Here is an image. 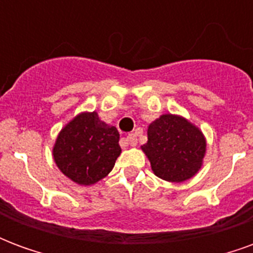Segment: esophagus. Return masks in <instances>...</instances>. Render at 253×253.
<instances>
[{
    "label": "esophagus",
    "mask_w": 253,
    "mask_h": 253,
    "mask_svg": "<svg viewBox=\"0 0 253 253\" xmlns=\"http://www.w3.org/2000/svg\"><path fill=\"white\" fill-rule=\"evenodd\" d=\"M125 141H126V143H128L130 146H135L138 142L137 135H135V134H128V135L125 138Z\"/></svg>",
    "instance_id": "obj_1"
}]
</instances>
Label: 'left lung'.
<instances>
[{
    "label": "left lung",
    "instance_id": "1",
    "mask_svg": "<svg viewBox=\"0 0 253 253\" xmlns=\"http://www.w3.org/2000/svg\"><path fill=\"white\" fill-rule=\"evenodd\" d=\"M160 179L181 183L202 168L206 138L190 121L180 115L164 114L148 127V142L141 146Z\"/></svg>",
    "mask_w": 253,
    "mask_h": 253
}]
</instances>
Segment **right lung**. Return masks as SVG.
<instances>
[{
  "label": "right lung",
  "instance_id": "1",
  "mask_svg": "<svg viewBox=\"0 0 253 253\" xmlns=\"http://www.w3.org/2000/svg\"><path fill=\"white\" fill-rule=\"evenodd\" d=\"M122 153L116 127L97 112H81L59 131L52 157L63 175L80 186H92L110 173Z\"/></svg>",
  "mask_w": 253,
  "mask_h": 253
}]
</instances>
